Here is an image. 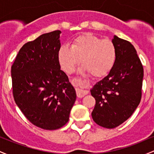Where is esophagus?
<instances>
[{"mask_svg": "<svg viewBox=\"0 0 154 154\" xmlns=\"http://www.w3.org/2000/svg\"><path fill=\"white\" fill-rule=\"evenodd\" d=\"M88 93V91L86 90L81 89V88H77V95L79 98H82L85 95H87Z\"/></svg>", "mask_w": 154, "mask_h": 154, "instance_id": "34e87169", "label": "esophagus"}]
</instances>
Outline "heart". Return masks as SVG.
I'll use <instances>...</instances> for the list:
<instances>
[{
	"mask_svg": "<svg viewBox=\"0 0 154 154\" xmlns=\"http://www.w3.org/2000/svg\"><path fill=\"white\" fill-rule=\"evenodd\" d=\"M82 59V72H90L93 77L108 75L115 64L116 49L109 39L85 33L74 39L70 48L61 45L58 51V60L61 69L70 74Z\"/></svg>",
	"mask_w": 154,
	"mask_h": 154,
	"instance_id": "obj_1",
	"label": "heart"
}]
</instances>
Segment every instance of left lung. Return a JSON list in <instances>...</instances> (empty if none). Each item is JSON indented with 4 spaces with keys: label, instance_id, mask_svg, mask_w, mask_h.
Here are the masks:
<instances>
[{
    "label": "left lung",
    "instance_id": "obj_1",
    "mask_svg": "<svg viewBox=\"0 0 154 154\" xmlns=\"http://www.w3.org/2000/svg\"><path fill=\"white\" fill-rule=\"evenodd\" d=\"M115 64L111 72L91 88L95 106L92 117L103 128H115L128 119L141 99L143 68L130 42L114 35Z\"/></svg>",
    "mask_w": 154,
    "mask_h": 154
}]
</instances>
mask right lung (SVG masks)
Segmentation results:
<instances>
[{"mask_svg":"<svg viewBox=\"0 0 154 154\" xmlns=\"http://www.w3.org/2000/svg\"><path fill=\"white\" fill-rule=\"evenodd\" d=\"M61 33H45L24 44L11 66L16 103L31 123L48 130L68 122L77 98L68 77L60 69Z\"/></svg>","mask_w":154,"mask_h":154,"instance_id":"right-lung-1","label":"right lung"}]
</instances>
